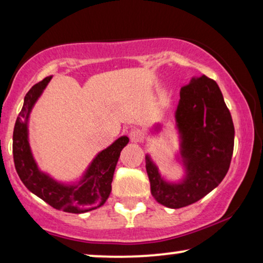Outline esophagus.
Wrapping results in <instances>:
<instances>
[{"label": "esophagus", "mask_w": 263, "mask_h": 263, "mask_svg": "<svg viewBox=\"0 0 263 263\" xmlns=\"http://www.w3.org/2000/svg\"><path fill=\"white\" fill-rule=\"evenodd\" d=\"M129 139H130L132 142L138 143L140 140H141V134H140V132L138 130H132L129 133Z\"/></svg>", "instance_id": "1"}]
</instances>
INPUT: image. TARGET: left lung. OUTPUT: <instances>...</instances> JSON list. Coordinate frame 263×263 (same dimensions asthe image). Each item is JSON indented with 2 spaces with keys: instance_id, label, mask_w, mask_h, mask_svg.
<instances>
[{
  "instance_id": "8db88e82",
  "label": "left lung",
  "mask_w": 263,
  "mask_h": 263,
  "mask_svg": "<svg viewBox=\"0 0 263 263\" xmlns=\"http://www.w3.org/2000/svg\"><path fill=\"white\" fill-rule=\"evenodd\" d=\"M175 128L179 147L175 160L182 168L177 181L161 175L156 161L146 154L151 193L168 208L189 206L217 188L228 174L233 152L235 127L217 82L207 77H193L179 93ZM161 124L153 125L157 135Z\"/></svg>"
}]
</instances>
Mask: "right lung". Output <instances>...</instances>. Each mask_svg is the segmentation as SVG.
<instances>
[{
  "label": "right lung",
  "mask_w": 263,
  "mask_h": 263,
  "mask_svg": "<svg viewBox=\"0 0 263 263\" xmlns=\"http://www.w3.org/2000/svg\"><path fill=\"white\" fill-rule=\"evenodd\" d=\"M52 75L35 84L25 96L13 133V157L17 175L26 188L50 206L67 213H86L102 207L109 199L114 172L121 151L129 139L123 135L93 158L80 177L70 182L53 178L41 170L30 145L28 122L37 100L49 85Z\"/></svg>",
  "instance_id": "right-lung-1"
}]
</instances>
